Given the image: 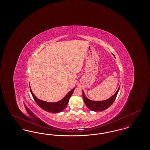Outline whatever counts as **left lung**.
Masks as SVG:
<instances>
[{
  "mask_svg": "<svg viewBox=\"0 0 150 150\" xmlns=\"http://www.w3.org/2000/svg\"><path fill=\"white\" fill-rule=\"evenodd\" d=\"M119 89H120V86L118 88L116 92L115 93L112 97H111L108 100H105L94 101V100H89L85 96V94L83 91V98L86 103V106L91 110L93 111H102L107 109V108L110 107L114 103L117 95V93L119 92Z\"/></svg>",
  "mask_w": 150,
  "mask_h": 150,
  "instance_id": "left-lung-1",
  "label": "left lung"
}]
</instances>
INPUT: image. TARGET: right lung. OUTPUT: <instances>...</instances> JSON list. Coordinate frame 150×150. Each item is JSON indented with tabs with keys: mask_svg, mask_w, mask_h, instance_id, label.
Returning <instances> with one entry per match:
<instances>
[{
	"mask_svg": "<svg viewBox=\"0 0 150 150\" xmlns=\"http://www.w3.org/2000/svg\"><path fill=\"white\" fill-rule=\"evenodd\" d=\"M30 89L33 98L34 99L36 103L39 107H41L43 110L49 112L58 113L62 111L67 106L69 101V99L71 97L75 88L72 89L71 91H70L69 93H67L63 99L54 103L47 102L43 101L38 99V98L36 97L35 96L33 93L30 87Z\"/></svg>",
	"mask_w": 150,
	"mask_h": 150,
	"instance_id": "right-lung-1",
	"label": "right lung"
}]
</instances>
